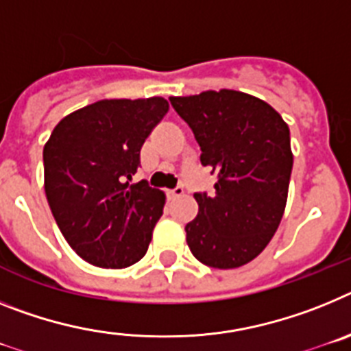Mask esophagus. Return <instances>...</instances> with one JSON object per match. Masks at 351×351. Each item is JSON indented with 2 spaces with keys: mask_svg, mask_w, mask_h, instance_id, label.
Segmentation results:
<instances>
[{
  "mask_svg": "<svg viewBox=\"0 0 351 351\" xmlns=\"http://www.w3.org/2000/svg\"><path fill=\"white\" fill-rule=\"evenodd\" d=\"M184 194V187H176V189H171V191H167V196L171 197V199H176V197H180Z\"/></svg>",
  "mask_w": 351,
  "mask_h": 351,
  "instance_id": "esophagus-1",
  "label": "esophagus"
}]
</instances>
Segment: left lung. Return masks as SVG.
I'll list each match as a JSON object with an SVG mask.
<instances>
[{"mask_svg":"<svg viewBox=\"0 0 351 351\" xmlns=\"http://www.w3.org/2000/svg\"><path fill=\"white\" fill-rule=\"evenodd\" d=\"M169 100L199 143L201 164L217 173L212 196L194 194L199 210L185 226L187 245L208 267L247 265L285 213L293 166L288 123L270 104L237 90Z\"/></svg>","mask_w":351,"mask_h":351,"instance_id":"left-lung-1","label":"left lung"}]
</instances>
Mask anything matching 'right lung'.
<instances>
[{
	"label": "right lung",
	"mask_w": 351,
	"mask_h": 351,
	"mask_svg": "<svg viewBox=\"0 0 351 351\" xmlns=\"http://www.w3.org/2000/svg\"><path fill=\"white\" fill-rule=\"evenodd\" d=\"M167 111L162 97L104 99L62 118L44 145L47 203L88 263L127 268L146 254L166 194L130 180L143 143Z\"/></svg>",
	"instance_id": "add662e5"
}]
</instances>
